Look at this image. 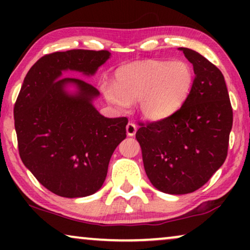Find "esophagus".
<instances>
[{"label":"esophagus","instance_id":"obj_1","mask_svg":"<svg viewBox=\"0 0 250 250\" xmlns=\"http://www.w3.org/2000/svg\"><path fill=\"white\" fill-rule=\"evenodd\" d=\"M136 129H138V127H136L134 123H128V124L126 125V134L128 136H134L136 133Z\"/></svg>","mask_w":250,"mask_h":250}]
</instances>
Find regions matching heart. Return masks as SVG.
<instances>
[{"label":"heart","instance_id":"b5f03b06","mask_svg":"<svg viewBox=\"0 0 250 250\" xmlns=\"http://www.w3.org/2000/svg\"><path fill=\"white\" fill-rule=\"evenodd\" d=\"M115 83H104L109 104L125 109L138 101L141 115L150 121L167 118L182 107L193 84V70L184 60H142L123 64Z\"/></svg>","mask_w":250,"mask_h":250}]
</instances>
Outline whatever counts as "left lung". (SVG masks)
<instances>
[{
	"instance_id": "8db88e82",
	"label": "left lung",
	"mask_w": 250,
	"mask_h": 250,
	"mask_svg": "<svg viewBox=\"0 0 250 250\" xmlns=\"http://www.w3.org/2000/svg\"><path fill=\"white\" fill-rule=\"evenodd\" d=\"M180 50L194 71L187 100L175 114L142 124L135 134L146 176L169 194L193 192L223 165L233 122L221 70L196 51Z\"/></svg>"
}]
</instances>
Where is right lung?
Listing matches in <instances>:
<instances>
[{
	"label": "right lung",
	"instance_id": "obj_1",
	"mask_svg": "<svg viewBox=\"0 0 250 250\" xmlns=\"http://www.w3.org/2000/svg\"><path fill=\"white\" fill-rule=\"evenodd\" d=\"M111 53L69 50L41 58L27 73L15 104V128L23 165L60 197L101 189L115 149L126 138L127 118H107L94 107L100 92L76 71L97 73Z\"/></svg>",
	"mask_w": 250,
	"mask_h": 250
}]
</instances>
